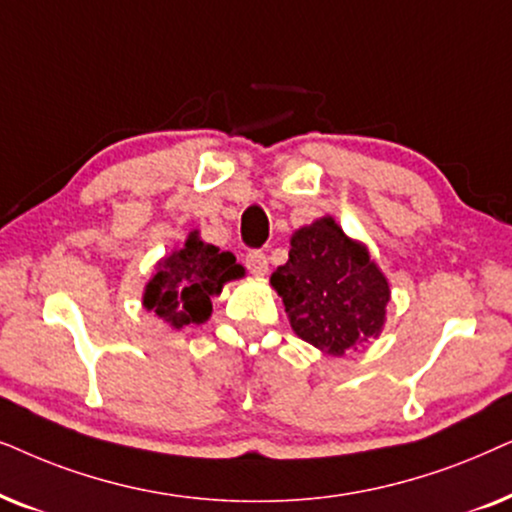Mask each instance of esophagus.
<instances>
[{
	"mask_svg": "<svg viewBox=\"0 0 512 512\" xmlns=\"http://www.w3.org/2000/svg\"><path fill=\"white\" fill-rule=\"evenodd\" d=\"M245 267L250 269V274L264 276V274H267V271H269L267 255H264L262 250H250L248 255H245Z\"/></svg>",
	"mask_w": 512,
	"mask_h": 512,
	"instance_id": "34e87169",
	"label": "esophagus"
}]
</instances>
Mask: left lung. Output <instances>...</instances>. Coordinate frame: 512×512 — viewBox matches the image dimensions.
Masks as SVG:
<instances>
[{
	"label": "left lung",
	"instance_id": "left-lung-1",
	"mask_svg": "<svg viewBox=\"0 0 512 512\" xmlns=\"http://www.w3.org/2000/svg\"><path fill=\"white\" fill-rule=\"evenodd\" d=\"M271 285L283 297L292 330L332 356L377 337L384 325L386 278L332 217L292 236L288 262L274 271Z\"/></svg>",
	"mask_w": 512,
	"mask_h": 512
}]
</instances>
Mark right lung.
<instances>
[{"instance_id": "add662e5", "label": "right lung", "mask_w": 512, "mask_h": 512, "mask_svg": "<svg viewBox=\"0 0 512 512\" xmlns=\"http://www.w3.org/2000/svg\"><path fill=\"white\" fill-rule=\"evenodd\" d=\"M243 267L231 252L199 241L196 231L185 248L175 250L159 264L145 290V306L173 327L203 323L213 311V299L231 278H241Z\"/></svg>"}]
</instances>
